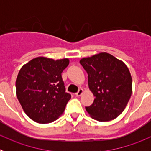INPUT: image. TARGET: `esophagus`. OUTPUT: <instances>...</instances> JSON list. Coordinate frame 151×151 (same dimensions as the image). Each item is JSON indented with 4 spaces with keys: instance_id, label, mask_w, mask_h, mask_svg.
<instances>
[{
    "instance_id": "obj_1",
    "label": "esophagus",
    "mask_w": 151,
    "mask_h": 151,
    "mask_svg": "<svg viewBox=\"0 0 151 151\" xmlns=\"http://www.w3.org/2000/svg\"><path fill=\"white\" fill-rule=\"evenodd\" d=\"M83 92H84L83 89H82V88H79V89H78V91H77L76 93V95L77 97H79V96L82 95Z\"/></svg>"
}]
</instances>
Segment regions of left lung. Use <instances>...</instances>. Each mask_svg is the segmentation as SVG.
I'll return each instance as SVG.
<instances>
[{
    "label": "left lung",
    "instance_id": "left-lung-1",
    "mask_svg": "<svg viewBox=\"0 0 151 151\" xmlns=\"http://www.w3.org/2000/svg\"><path fill=\"white\" fill-rule=\"evenodd\" d=\"M88 86L95 99L85 109L94 119L106 122L120 115L132 91L130 72L125 63L107 53L82 58Z\"/></svg>",
    "mask_w": 151,
    "mask_h": 151
}]
</instances>
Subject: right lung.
<instances>
[{"mask_svg":"<svg viewBox=\"0 0 151 151\" xmlns=\"http://www.w3.org/2000/svg\"><path fill=\"white\" fill-rule=\"evenodd\" d=\"M69 60L36 57L25 64L16 81L17 97L26 115L38 123H50L64 112L71 94L61 73Z\"/></svg>","mask_w":151,"mask_h":151,"instance_id":"1","label":"right lung"}]
</instances>
